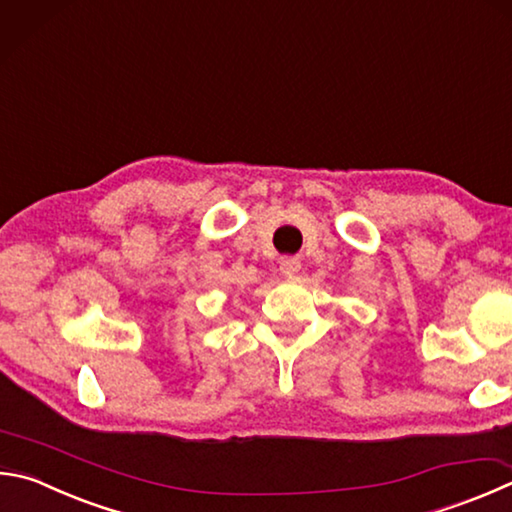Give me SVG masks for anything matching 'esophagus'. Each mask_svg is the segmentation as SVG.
<instances>
[{
  "label": "esophagus",
  "instance_id": "34e87169",
  "mask_svg": "<svg viewBox=\"0 0 512 512\" xmlns=\"http://www.w3.org/2000/svg\"><path fill=\"white\" fill-rule=\"evenodd\" d=\"M300 268H302V262L297 257H284L280 262V271L286 277H295L297 273H300Z\"/></svg>",
  "mask_w": 512,
  "mask_h": 512
}]
</instances>
